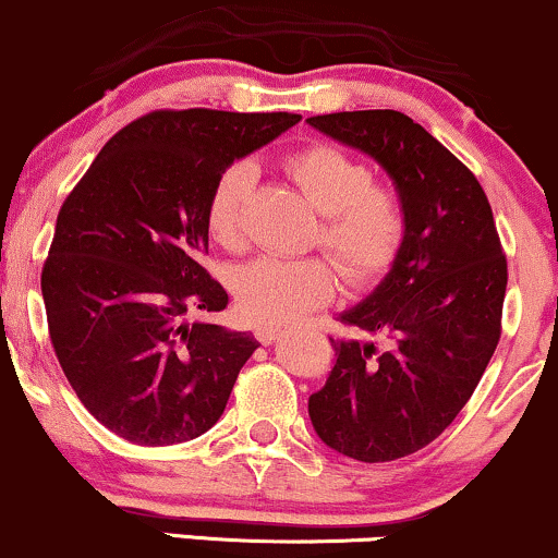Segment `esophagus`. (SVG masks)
Masks as SVG:
<instances>
[{"label": "esophagus", "instance_id": "34e87169", "mask_svg": "<svg viewBox=\"0 0 558 558\" xmlns=\"http://www.w3.org/2000/svg\"><path fill=\"white\" fill-rule=\"evenodd\" d=\"M279 336H281V328L279 326H258L256 328V339L260 341V343H274V341H279Z\"/></svg>", "mask_w": 558, "mask_h": 558}]
</instances>
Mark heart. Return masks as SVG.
Segmentation results:
<instances>
[{
    "label": "heart",
    "instance_id": "obj_1",
    "mask_svg": "<svg viewBox=\"0 0 558 558\" xmlns=\"http://www.w3.org/2000/svg\"><path fill=\"white\" fill-rule=\"evenodd\" d=\"M284 170L323 215L318 238L354 281H373L393 264L405 235L401 196L375 183L362 160L336 144H307L284 160ZM253 168L235 162L217 178L206 204V227L225 247L243 243V209ZM339 284L333 260L323 256H260L232 279L238 305L251 320L287 323L326 305Z\"/></svg>",
    "mask_w": 558,
    "mask_h": 558
}]
</instances>
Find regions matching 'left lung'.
I'll return each mask as SVG.
<instances>
[{"label": "left lung", "instance_id": "obj_1", "mask_svg": "<svg viewBox=\"0 0 558 558\" xmlns=\"http://www.w3.org/2000/svg\"><path fill=\"white\" fill-rule=\"evenodd\" d=\"M393 178L405 235L375 292L341 313L352 339L307 411L341 456L388 463L437 439L460 414L501 336L507 258L476 175L398 111L307 119Z\"/></svg>", "mask_w": 558, "mask_h": 558}]
</instances>
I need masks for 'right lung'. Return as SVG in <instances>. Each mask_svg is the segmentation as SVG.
I'll return each mask as SVG.
<instances>
[{"mask_svg": "<svg viewBox=\"0 0 558 558\" xmlns=\"http://www.w3.org/2000/svg\"><path fill=\"white\" fill-rule=\"evenodd\" d=\"M298 113L153 111L108 140L61 204L40 274L48 336L69 385L134 445L189 442L217 424L251 333L219 313L225 287L198 264L217 178L277 140Z\"/></svg>", "mask_w": 558, "mask_h": 558, "instance_id": "1", "label": "right lung"}]
</instances>
